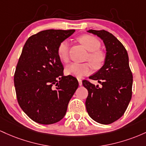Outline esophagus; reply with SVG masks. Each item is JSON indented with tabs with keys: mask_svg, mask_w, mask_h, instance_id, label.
<instances>
[{
	"mask_svg": "<svg viewBox=\"0 0 146 146\" xmlns=\"http://www.w3.org/2000/svg\"><path fill=\"white\" fill-rule=\"evenodd\" d=\"M78 84H79L80 86H82V80L80 78H78Z\"/></svg>",
	"mask_w": 146,
	"mask_h": 146,
	"instance_id": "34e87169",
	"label": "esophagus"
}]
</instances>
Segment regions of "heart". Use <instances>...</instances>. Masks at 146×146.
I'll return each mask as SVG.
<instances>
[{
  "mask_svg": "<svg viewBox=\"0 0 146 146\" xmlns=\"http://www.w3.org/2000/svg\"><path fill=\"white\" fill-rule=\"evenodd\" d=\"M79 41L85 47L89 54V60L95 68H99L104 63L105 54L99 50L101 42L99 39L91 35H83L79 38ZM69 42L65 40L60 42L57 48V54L58 58L63 62H68L69 59ZM91 72V65L88 63H70L65 68V73L68 75L82 77Z\"/></svg>",
  "mask_w": 146,
  "mask_h": 146,
  "instance_id": "heart-1",
  "label": "heart"
}]
</instances>
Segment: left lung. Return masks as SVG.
<instances>
[{
    "instance_id": "left-lung-1",
    "label": "left lung",
    "mask_w": 146,
    "mask_h": 146,
    "mask_svg": "<svg viewBox=\"0 0 146 146\" xmlns=\"http://www.w3.org/2000/svg\"><path fill=\"white\" fill-rule=\"evenodd\" d=\"M87 32L103 40L106 55L102 68L89 77L101 86L83 81L88 91L86 110L93 120L108 125L123 115L132 98L133 79L128 55L121 42L110 32L94 29Z\"/></svg>"
}]
</instances>
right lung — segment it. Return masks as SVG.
I'll return each mask as SVG.
<instances>
[{
  "instance_id": "right-lung-1",
  "label": "right lung",
  "mask_w": 146,
  "mask_h": 146,
  "mask_svg": "<svg viewBox=\"0 0 146 146\" xmlns=\"http://www.w3.org/2000/svg\"><path fill=\"white\" fill-rule=\"evenodd\" d=\"M74 29H47L26 41L14 74L18 102L38 123H57L65 115L70 99L78 87L76 78L64 76L57 54L60 42Z\"/></svg>"
}]
</instances>
